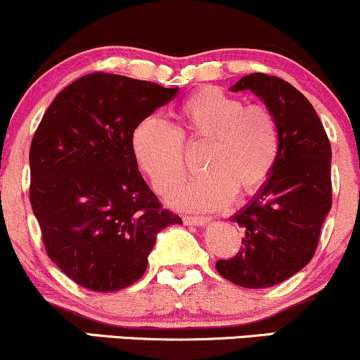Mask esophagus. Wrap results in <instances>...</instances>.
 <instances>
[{
    "instance_id": "1",
    "label": "esophagus",
    "mask_w": 360,
    "mask_h": 360,
    "mask_svg": "<svg viewBox=\"0 0 360 360\" xmlns=\"http://www.w3.org/2000/svg\"><path fill=\"white\" fill-rule=\"evenodd\" d=\"M210 221V218L205 217H184L186 225H194V226H203Z\"/></svg>"
}]
</instances>
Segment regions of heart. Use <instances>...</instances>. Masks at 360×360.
<instances>
[{"mask_svg":"<svg viewBox=\"0 0 360 360\" xmlns=\"http://www.w3.org/2000/svg\"><path fill=\"white\" fill-rule=\"evenodd\" d=\"M167 127L143 120L131 134V152L159 194L172 193L186 176L183 146L206 143L203 176L172 196L184 210L213 212L264 188L279 159L281 134L276 117L262 105L245 106L240 98L205 88L189 94Z\"/></svg>","mask_w":360,"mask_h":360,"instance_id":"b5f03b06","label":"heart"}]
</instances>
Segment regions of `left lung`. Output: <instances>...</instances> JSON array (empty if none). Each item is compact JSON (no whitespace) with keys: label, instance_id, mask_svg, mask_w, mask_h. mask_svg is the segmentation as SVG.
Masks as SVG:
<instances>
[{"label":"left lung","instance_id":"left-lung-1","mask_svg":"<svg viewBox=\"0 0 360 360\" xmlns=\"http://www.w3.org/2000/svg\"><path fill=\"white\" fill-rule=\"evenodd\" d=\"M230 89L252 91L266 103L278 122L281 150L269 181L232 218L245 233L240 252L218 260L217 271L242 288H271L315 255L332 208V147L311 103L281 77L254 72Z\"/></svg>","mask_w":360,"mask_h":360}]
</instances>
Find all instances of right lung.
I'll list each match as a JSON object with an SVG mask.
<instances>
[{"label":"right lung","mask_w":360,"mask_h":360,"mask_svg":"<svg viewBox=\"0 0 360 360\" xmlns=\"http://www.w3.org/2000/svg\"><path fill=\"white\" fill-rule=\"evenodd\" d=\"M177 88L86 74L51 103L30 146V203L49 257L91 291H118L147 269L157 233L183 223L164 210L131 152L140 122Z\"/></svg>","instance_id":"add662e5"}]
</instances>
